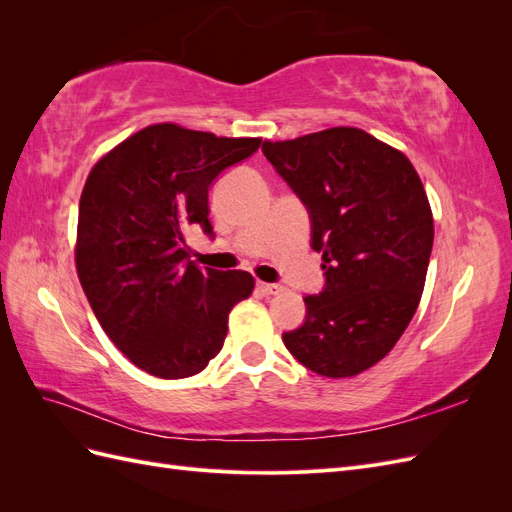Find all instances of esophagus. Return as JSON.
<instances>
[{
  "label": "esophagus",
  "instance_id": "obj_1",
  "mask_svg": "<svg viewBox=\"0 0 512 512\" xmlns=\"http://www.w3.org/2000/svg\"><path fill=\"white\" fill-rule=\"evenodd\" d=\"M256 288H258L262 294H275V292L282 290L280 284H269V282H256Z\"/></svg>",
  "mask_w": 512,
  "mask_h": 512
}]
</instances>
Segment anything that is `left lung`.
<instances>
[{"label":"left lung","instance_id":"1","mask_svg":"<svg viewBox=\"0 0 512 512\" xmlns=\"http://www.w3.org/2000/svg\"><path fill=\"white\" fill-rule=\"evenodd\" d=\"M262 153L299 196L322 254L324 288L282 335L288 352L327 378H348L391 352L421 301L433 218L404 153L359 128H331Z\"/></svg>","mask_w":512,"mask_h":512}]
</instances>
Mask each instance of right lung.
<instances>
[{
	"label": "right lung",
	"instance_id": "right-lung-1",
	"mask_svg": "<svg viewBox=\"0 0 512 512\" xmlns=\"http://www.w3.org/2000/svg\"><path fill=\"white\" fill-rule=\"evenodd\" d=\"M260 138L158 123L91 168L79 203L76 271L104 333L147 374L203 371L224 346L228 314L254 288L247 271L200 269L185 237L213 239L209 190Z\"/></svg>",
	"mask_w": 512,
	"mask_h": 512
}]
</instances>
